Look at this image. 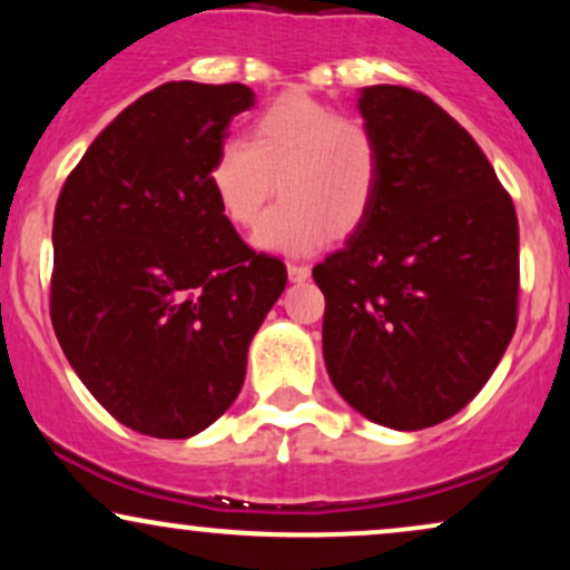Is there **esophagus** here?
Segmentation results:
<instances>
[{"instance_id":"1","label":"esophagus","mask_w":570,"mask_h":570,"mask_svg":"<svg viewBox=\"0 0 570 570\" xmlns=\"http://www.w3.org/2000/svg\"><path fill=\"white\" fill-rule=\"evenodd\" d=\"M286 273H289V278L294 281V284H303V281L311 278V267L299 265V263H289V265H286Z\"/></svg>"}]
</instances>
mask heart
<instances>
[{
  "mask_svg": "<svg viewBox=\"0 0 570 570\" xmlns=\"http://www.w3.org/2000/svg\"><path fill=\"white\" fill-rule=\"evenodd\" d=\"M219 212L252 227L271 252L305 254L330 238H348L367 222L383 181V147L367 120L340 115L303 90L273 98L252 120L246 139L222 141L206 174Z\"/></svg>",
  "mask_w": 570,
  "mask_h": 570,
  "instance_id": "1",
  "label": "heart"
}]
</instances>
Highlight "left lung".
I'll return each mask as SVG.
<instances>
[{"label": "left lung", "instance_id": "obj_1", "mask_svg": "<svg viewBox=\"0 0 570 570\" xmlns=\"http://www.w3.org/2000/svg\"><path fill=\"white\" fill-rule=\"evenodd\" d=\"M358 109L383 181L367 222L313 267L324 362L364 417L429 429L480 394L514 335L520 227L485 153L426 94L372 85Z\"/></svg>", "mask_w": 570, "mask_h": 570}]
</instances>
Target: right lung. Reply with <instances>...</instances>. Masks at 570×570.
Segmentation results:
<instances>
[{
    "mask_svg": "<svg viewBox=\"0 0 570 570\" xmlns=\"http://www.w3.org/2000/svg\"><path fill=\"white\" fill-rule=\"evenodd\" d=\"M252 107L240 82L160 85L96 136L58 195L56 337L98 404L139 434L187 440L230 407L286 286V265L240 240L206 181Z\"/></svg>",
    "mask_w": 570,
    "mask_h": 570,
    "instance_id": "right-lung-1",
    "label": "right lung"
}]
</instances>
